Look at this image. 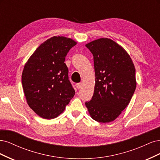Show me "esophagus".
<instances>
[{"label": "esophagus", "mask_w": 160, "mask_h": 160, "mask_svg": "<svg viewBox=\"0 0 160 160\" xmlns=\"http://www.w3.org/2000/svg\"><path fill=\"white\" fill-rule=\"evenodd\" d=\"M76 88H77V89H80V88L82 87V84H81V83H78V84H76Z\"/></svg>", "instance_id": "34e87169"}]
</instances>
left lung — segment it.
<instances>
[{
    "instance_id": "obj_1",
    "label": "left lung",
    "mask_w": 160,
    "mask_h": 160,
    "mask_svg": "<svg viewBox=\"0 0 160 160\" xmlns=\"http://www.w3.org/2000/svg\"><path fill=\"white\" fill-rule=\"evenodd\" d=\"M94 56L95 86L92 100L85 103L92 119L114 121L130 103L136 87V69L121 46L103 38L86 44Z\"/></svg>"
}]
</instances>
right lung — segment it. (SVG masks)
Here are the masks:
<instances>
[{
    "mask_svg": "<svg viewBox=\"0 0 160 160\" xmlns=\"http://www.w3.org/2000/svg\"><path fill=\"white\" fill-rule=\"evenodd\" d=\"M76 44L72 39L53 37L38 46L24 66L22 84L26 99L44 119L58 116L75 94L64 61Z\"/></svg>",
    "mask_w": 160,
    "mask_h": 160,
    "instance_id": "1",
    "label": "right lung"
}]
</instances>
